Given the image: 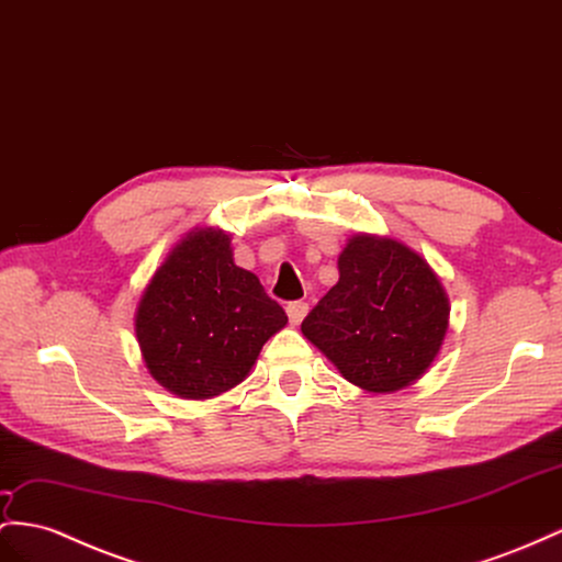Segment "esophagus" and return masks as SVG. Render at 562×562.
<instances>
[{"mask_svg": "<svg viewBox=\"0 0 562 562\" xmlns=\"http://www.w3.org/2000/svg\"><path fill=\"white\" fill-rule=\"evenodd\" d=\"M306 313H308L306 301H292V304H286V315H290L292 325H299L301 321H304Z\"/></svg>", "mask_w": 562, "mask_h": 562, "instance_id": "1", "label": "esophagus"}]
</instances>
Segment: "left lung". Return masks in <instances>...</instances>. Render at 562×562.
I'll return each mask as SVG.
<instances>
[{
    "mask_svg": "<svg viewBox=\"0 0 562 562\" xmlns=\"http://www.w3.org/2000/svg\"><path fill=\"white\" fill-rule=\"evenodd\" d=\"M339 282L301 333L344 380L375 394L425 375L449 329V296L420 254L390 237L356 235L339 254Z\"/></svg>",
    "mask_w": 562,
    "mask_h": 562,
    "instance_id": "left-lung-1",
    "label": "left lung"
}]
</instances>
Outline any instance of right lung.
<instances>
[{"mask_svg":"<svg viewBox=\"0 0 562 562\" xmlns=\"http://www.w3.org/2000/svg\"><path fill=\"white\" fill-rule=\"evenodd\" d=\"M286 325L254 272L235 266L229 235L194 229L154 272L135 313L149 375L180 398H211L249 375Z\"/></svg>","mask_w":562,"mask_h":562,"instance_id":"obj_1","label":"right lung"}]
</instances>
